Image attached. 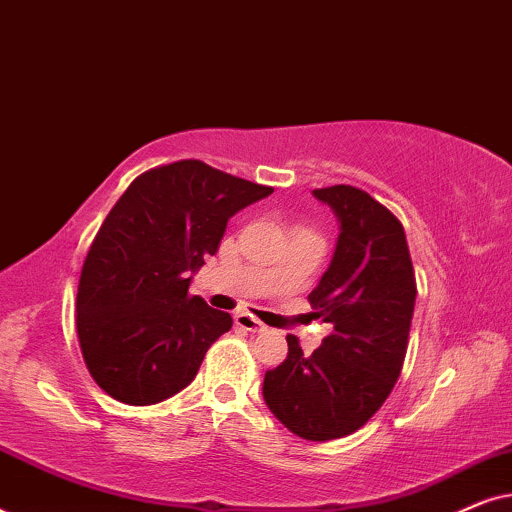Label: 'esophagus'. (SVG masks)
<instances>
[{
  "label": "esophagus",
  "mask_w": 512,
  "mask_h": 512,
  "mask_svg": "<svg viewBox=\"0 0 512 512\" xmlns=\"http://www.w3.org/2000/svg\"><path fill=\"white\" fill-rule=\"evenodd\" d=\"M235 324L242 328V331H249V333H263L265 331V324H261L254 314H247V312H237L235 314Z\"/></svg>",
  "instance_id": "34e87169"
}]
</instances>
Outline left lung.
<instances>
[{
    "mask_svg": "<svg viewBox=\"0 0 512 512\" xmlns=\"http://www.w3.org/2000/svg\"><path fill=\"white\" fill-rule=\"evenodd\" d=\"M338 216L333 261L310 293L312 317L333 326L307 356L296 335L263 380V398L286 429L305 440L359 431L401 375L415 312V270L401 221L354 186L312 191Z\"/></svg>",
    "mask_w": 512,
    "mask_h": 512,
    "instance_id": "left-lung-1",
    "label": "left lung"
}]
</instances>
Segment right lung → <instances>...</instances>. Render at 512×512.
<instances>
[{"label":"right lung","mask_w":512,"mask_h":512,"mask_svg":"<svg viewBox=\"0 0 512 512\" xmlns=\"http://www.w3.org/2000/svg\"><path fill=\"white\" fill-rule=\"evenodd\" d=\"M270 193L202 160H179L139 174L118 198L76 293L83 361L111 398L153 405L193 382L233 319L188 293L191 275L216 254L230 216Z\"/></svg>","instance_id":"right-lung-1"}]
</instances>
